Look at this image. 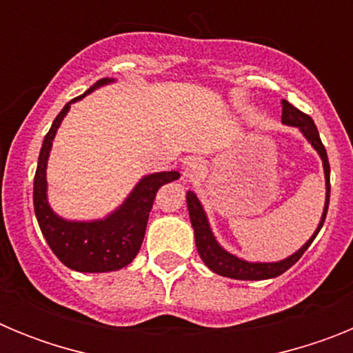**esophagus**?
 I'll return each mask as SVG.
<instances>
[{"label":"esophagus","mask_w":353,"mask_h":353,"mask_svg":"<svg viewBox=\"0 0 353 353\" xmlns=\"http://www.w3.org/2000/svg\"><path fill=\"white\" fill-rule=\"evenodd\" d=\"M182 170L183 180H185V182H194V180H198L199 176L203 174L205 166L199 159H189V161L183 162Z\"/></svg>","instance_id":"34e87169"}]
</instances>
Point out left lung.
Segmentation results:
<instances>
[{
	"mask_svg": "<svg viewBox=\"0 0 353 353\" xmlns=\"http://www.w3.org/2000/svg\"><path fill=\"white\" fill-rule=\"evenodd\" d=\"M283 105V114L281 121L286 125L299 127L302 130L307 141L314 146L320 157L323 161V171H325V187H327V196H325V208H323L322 221L318 224L316 232L311 236L301 249H299L295 254H292L290 258L283 261H276V263H249V261L240 260V258L233 256L230 252L224 251L217 240L214 239L210 232V226H208L207 215H205L203 207L199 203V199L196 198L194 192H187V208H189V215H191V223L194 228V239H196V248H198L199 256L205 261L208 269L214 270L215 274L224 277H232V279H244V281H260V279H270V277L281 276L283 272L292 267V265L297 263L301 260V256L307 251V248L311 245V242L314 240V236L318 235V232L322 230L323 223H325L327 210H329V199H330V166L329 159H327L325 146H323L322 139H320V134H318L316 125H314L313 118L310 114L302 113L301 109H297L295 105L290 104L288 101H281Z\"/></svg>",
	"mask_w": 353,
	"mask_h": 353,
	"instance_id": "1",
	"label": "left lung"
}]
</instances>
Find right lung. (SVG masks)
I'll return each instance as SVG.
<instances>
[{"mask_svg":"<svg viewBox=\"0 0 353 353\" xmlns=\"http://www.w3.org/2000/svg\"><path fill=\"white\" fill-rule=\"evenodd\" d=\"M108 83H111V79L108 77L97 81L86 93ZM84 95L77 97L70 102L79 101ZM70 102L65 104L60 114L54 118L51 129L43 138L42 150H40L35 183H33V207H35L37 221L42 230V235L48 240L49 248L68 269L77 270V272L118 270L129 265L139 252L143 239H145L150 210H152L157 191L164 183L179 179L180 174L176 171H162V173L145 176L130 192L125 203L121 205L114 214L105 217L104 221L72 223V221H63L61 217H58L49 207L48 196H46V189H48L46 168H48L49 152H51L54 134L67 114Z\"/></svg>","mask_w":353,"mask_h":353,"instance_id":"obj_1","label":"right lung"}]
</instances>
